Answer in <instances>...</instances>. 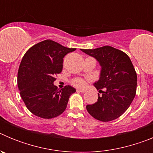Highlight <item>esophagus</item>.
Returning a JSON list of instances; mask_svg holds the SVG:
<instances>
[{
	"mask_svg": "<svg viewBox=\"0 0 153 153\" xmlns=\"http://www.w3.org/2000/svg\"><path fill=\"white\" fill-rule=\"evenodd\" d=\"M76 91L79 92V93H85V92H86V90H80V89H78V90H76Z\"/></svg>",
	"mask_w": 153,
	"mask_h": 153,
	"instance_id": "esophagus-1",
	"label": "esophagus"
}]
</instances>
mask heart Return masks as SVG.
<instances>
[{
	"instance_id": "heart-1",
	"label": "heart",
	"mask_w": 153,
	"mask_h": 153,
	"mask_svg": "<svg viewBox=\"0 0 153 153\" xmlns=\"http://www.w3.org/2000/svg\"><path fill=\"white\" fill-rule=\"evenodd\" d=\"M71 84L78 88H83L86 85V80L82 78H75L71 81Z\"/></svg>"
}]
</instances>
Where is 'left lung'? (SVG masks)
<instances>
[{
    "instance_id": "1",
    "label": "left lung",
    "mask_w": 153,
    "mask_h": 153,
    "mask_svg": "<svg viewBox=\"0 0 153 153\" xmlns=\"http://www.w3.org/2000/svg\"><path fill=\"white\" fill-rule=\"evenodd\" d=\"M95 57L102 67L100 78L94 83L98 100L87 105L88 113L96 120L109 122L122 116L132 103L136 93L137 75L126 53L110 46L81 50Z\"/></svg>"
}]
</instances>
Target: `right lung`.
<instances>
[{"label": "right lung", "mask_w": 153, "mask_h": 153, "mask_svg": "<svg viewBox=\"0 0 153 153\" xmlns=\"http://www.w3.org/2000/svg\"><path fill=\"white\" fill-rule=\"evenodd\" d=\"M51 40L35 44L25 53L19 67L17 86L25 106L36 117L52 119L64 112L69 98L76 90L53 85L63 70V57L75 51Z\"/></svg>", "instance_id": "right-lung-1"}]
</instances>
